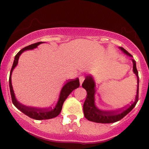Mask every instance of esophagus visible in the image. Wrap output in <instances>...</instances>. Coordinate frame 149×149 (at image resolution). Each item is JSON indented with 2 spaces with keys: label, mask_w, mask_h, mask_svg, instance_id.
<instances>
[{
  "label": "esophagus",
  "mask_w": 149,
  "mask_h": 149,
  "mask_svg": "<svg viewBox=\"0 0 149 149\" xmlns=\"http://www.w3.org/2000/svg\"><path fill=\"white\" fill-rule=\"evenodd\" d=\"M84 79H85V77L83 76H81L79 77V81H80V85H82V83H83V81H84Z\"/></svg>",
  "instance_id": "1"
}]
</instances>
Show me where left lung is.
<instances>
[{"label":"left lung","instance_id":"obj_1","mask_svg":"<svg viewBox=\"0 0 149 149\" xmlns=\"http://www.w3.org/2000/svg\"><path fill=\"white\" fill-rule=\"evenodd\" d=\"M119 49L127 56L133 57L123 47H119ZM132 64L133 73L136 75L137 78V88H136V95L133 102L129 106L120 111H107L101 109L97 104L96 95L97 93V88L95 80L91 75H89L86 77L82 84V86L87 91L86 100L83 104V113H84L85 117L88 120L98 123H112L122 119L134 109L139 99V80H138V71L136 69V61L134 59H132Z\"/></svg>","mask_w":149,"mask_h":149}]
</instances>
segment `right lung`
I'll use <instances>...</instances> for the list:
<instances>
[{
  "mask_svg": "<svg viewBox=\"0 0 149 149\" xmlns=\"http://www.w3.org/2000/svg\"><path fill=\"white\" fill-rule=\"evenodd\" d=\"M42 42H36V43L31 44V45L29 46H26L24 48L22 49L21 50L15 55L14 62H13L11 71H10L9 79L10 94H11L12 101H13V104H14L15 107L17 109H19L20 111H22L23 113H24L25 115L28 116L29 118H31L35 120H47L57 117V116L60 113L61 109H62V105L63 104H64V101L66 100V99L67 98L68 96L71 94V92H72L73 90H76V88H78V87L80 86L79 79H78V78L75 80H71L66 82V83L64 85V86L62 87V88H61L60 92H59V97H58L56 104H54V107L49 108L48 109H37V108L26 107V106L22 105V104H20L19 102L17 100L14 90H13L11 80V76L12 73H13V70H14L15 68L16 67L17 65L18 64L19 58L20 55H21L22 52H24L26 50H28V49H33L34 48H36L38 46L40 45V44H42Z\"/></svg>",
  "mask_w": 149,
  "mask_h": 149,
  "instance_id": "right-lung-1",
  "label": "right lung"
}]
</instances>
